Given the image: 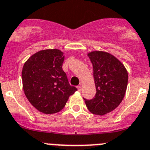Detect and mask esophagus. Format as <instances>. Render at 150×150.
<instances>
[{"label":"esophagus","instance_id":"34e87169","mask_svg":"<svg viewBox=\"0 0 150 150\" xmlns=\"http://www.w3.org/2000/svg\"><path fill=\"white\" fill-rule=\"evenodd\" d=\"M77 88H78V91H81V86H78V87H77Z\"/></svg>","mask_w":150,"mask_h":150}]
</instances>
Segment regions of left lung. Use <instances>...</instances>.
I'll return each mask as SVG.
<instances>
[{
	"label": "left lung",
	"mask_w": 150,
	"mask_h": 150,
	"mask_svg": "<svg viewBox=\"0 0 150 150\" xmlns=\"http://www.w3.org/2000/svg\"><path fill=\"white\" fill-rule=\"evenodd\" d=\"M93 67L96 93L91 100L85 99L92 114L105 115L117 108L125 96L128 72L120 60L108 52L93 51L87 54Z\"/></svg>",
	"instance_id": "8db88e82"
}]
</instances>
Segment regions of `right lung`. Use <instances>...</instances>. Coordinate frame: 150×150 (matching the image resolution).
<instances>
[{
	"mask_svg": "<svg viewBox=\"0 0 150 150\" xmlns=\"http://www.w3.org/2000/svg\"><path fill=\"white\" fill-rule=\"evenodd\" d=\"M65 55L57 48L39 51L22 68L23 90L33 107L43 114H55L64 108L76 87L69 85L62 69Z\"/></svg>",
	"mask_w": 150,
	"mask_h": 150,
	"instance_id": "1",
	"label": "right lung"
}]
</instances>
